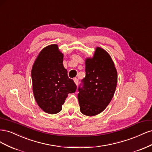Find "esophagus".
I'll use <instances>...</instances> for the list:
<instances>
[{
	"label": "esophagus",
	"instance_id": "1",
	"mask_svg": "<svg viewBox=\"0 0 152 152\" xmlns=\"http://www.w3.org/2000/svg\"><path fill=\"white\" fill-rule=\"evenodd\" d=\"M73 80H74L75 83L76 84V85H78V84H79V80H78L77 78H75L74 79H73Z\"/></svg>",
	"mask_w": 152,
	"mask_h": 152
}]
</instances>
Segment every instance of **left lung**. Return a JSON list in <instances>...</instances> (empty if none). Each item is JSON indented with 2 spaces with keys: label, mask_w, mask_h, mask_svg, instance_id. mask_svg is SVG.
Wrapping results in <instances>:
<instances>
[{
  "label": "left lung",
  "mask_w": 152,
  "mask_h": 152,
  "mask_svg": "<svg viewBox=\"0 0 152 152\" xmlns=\"http://www.w3.org/2000/svg\"><path fill=\"white\" fill-rule=\"evenodd\" d=\"M86 77L79 86L78 99L80 112L94 116L102 112L114 95L117 72L110 55L97 48L93 58L86 60Z\"/></svg>",
  "instance_id": "1"
}]
</instances>
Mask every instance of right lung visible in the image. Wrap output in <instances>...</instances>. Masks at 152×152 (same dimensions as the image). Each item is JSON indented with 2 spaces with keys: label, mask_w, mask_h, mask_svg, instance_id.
I'll use <instances>...</instances> for the list:
<instances>
[{
  "label": "right lung",
  "mask_w": 152,
  "mask_h": 152,
  "mask_svg": "<svg viewBox=\"0 0 152 152\" xmlns=\"http://www.w3.org/2000/svg\"><path fill=\"white\" fill-rule=\"evenodd\" d=\"M63 54L56 44L39 53L31 70L35 101L45 112L55 114L62 110L68 94L75 93L77 86L63 66Z\"/></svg>",
  "instance_id": "right-lung-1"
}]
</instances>
